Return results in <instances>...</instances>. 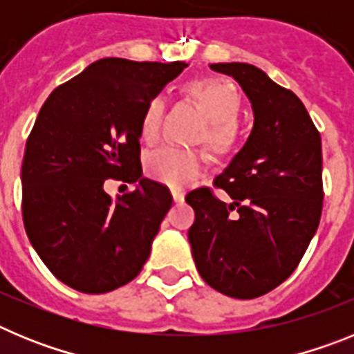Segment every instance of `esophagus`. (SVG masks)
Segmentation results:
<instances>
[{"label": "esophagus", "mask_w": 354, "mask_h": 354, "mask_svg": "<svg viewBox=\"0 0 354 354\" xmlns=\"http://www.w3.org/2000/svg\"><path fill=\"white\" fill-rule=\"evenodd\" d=\"M171 196H174V202H183L184 200V192L183 189H171Z\"/></svg>", "instance_id": "1"}]
</instances>
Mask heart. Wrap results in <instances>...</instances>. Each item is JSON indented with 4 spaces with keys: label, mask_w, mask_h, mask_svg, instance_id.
<instances>
[{
    "label": "heart",
    "mask_w": 354,
    "mask_h": 354,
    "mask_svg": "<svg viewBox=\"0 0 354 354\" xmlns=\"http://www.w3.org/2000/svg\"><path fill=\"white\" fill-rule=\"evenodd\" d=\"M184 95L192 99L207 118V127L202 140L214 154H228L239 143L241 129L237 115L241 111V93L236 84L223 77H200L187 81L183 88ZM165 113V99L161 95L150 97L140 117V136L143 142L154 143L159 138L161 120ZM207 158L202 150L183 149L167 145L152 150L145 158V171L150 179L180 187L204 171Z\"/></svg>",
    "instance_id": "obj_1"
}]
</instances>
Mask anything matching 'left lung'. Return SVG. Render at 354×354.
I'll use <instances>...</instances> for the list:
<instances>
[{"label": "left lung", "instance_id": "1", "mask_svg": "<svg viewBox=\"0 0 354 354\" xmlns=\"http://www.w3.org/2000/svg\"><path fill=\"white\" fill-rule=\"evenodd\" d=\"M252 101L255 124L245 147L211 187L186 196L195 211L187 239L205 283L230 298L252 299L292 274L323 211L321 134L298 95L250 64H212Z\"/></svg>", "mask_w": 354, "mask_h": 354}]
</instances>
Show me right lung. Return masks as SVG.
Masks as SVG:
<instances>
[{
  "instance_id": "right-lung-1",
  "label": "right lung",
  "mask_w": 354,
  "mask_h": 354,
  "mask_svg": "<svg viewBox=\"0 0 354 354\" xmlns=\"http://www.w3.org/2000/svg\"><path fill=\"white\" fill-rule=\"evenodd\" d=\"M184 62L102 58L60 84L40 108L24 149L23 221L60 282L102 294L138 277L171 207L168 187L143 179L140 117ZM108 178L136 183L113 201Z\"/></svg>"
}]
</instances>
